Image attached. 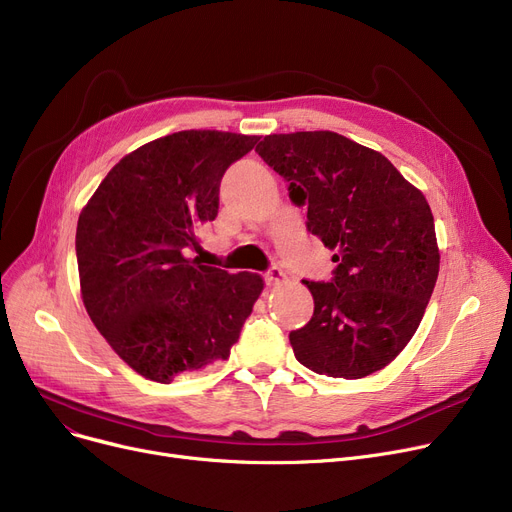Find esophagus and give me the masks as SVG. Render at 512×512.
<instances>
[{"instance_id": "34e87169", "label": "esophagus", "mask_w": 512, "mask_h": 512, "mask_svg": "<svg viewBox=\"0 0 512 512\" xmlns=\"http://www.w3.org/2000/svg\"><path fill=\"white\" fill-rule=\"evenodd\" d=\"M265 282L267 286H280L288 282V276L280 270V267H272L270 272H265Z\"/></svg>"}]
</instances>
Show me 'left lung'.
<instances>
[{"mask_svg": "<svg viewBox=\"0 0 512 512\" xmlns=\"http://www.w3.org/2000/svg\"><path fill=\"white\" fill-rule=\"evenodd\" d=\"M307 205V228L334 251L332 282H307L313 317L290 332L294 357L330 378L384 369L417 332L440 249L427 199L390 161L332 130L267 134L255 147Z\"/></svg>", "mask_w": 512, "mask_h": 512, "instance_id": "left-lung-1", "label": "left lung"}]
</instances>
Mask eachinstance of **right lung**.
<instances>
[{"label": "right lung", "instance_id": "right-lung-1", "mask_svg": "<svg viewBox=\"0 0 512 512\" xmlns=\"http://www.w3.org/2000/svg\"><path fill=\"white\" fill-rule=\"evenodd\" d=\"M261 137L180 130L124 155L78 215L76 261L85 309L114 353L143 378L228 359L263 278L191 259L213 222L220 180Z\"/></svg>", "mask_w": 512, "mask_h": 512}]
</instances>
